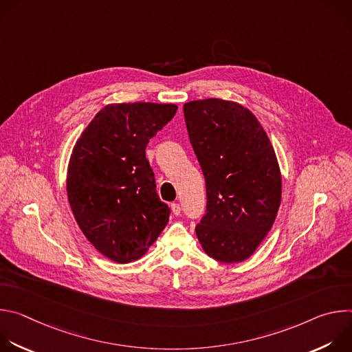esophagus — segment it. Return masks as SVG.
I'll use <instances>...</instances> for the list:
<instances>
[{
    "label": "esophagus",
    "mask_w": 352,
    "mask_h": 352,
    "mask_svg": "<svg viewBox=\"0 0 352 352\" xmlns=\"http://www.w3.org/2000/svg\"><path fill=\"white\" fill-rule=\"evenodd\" d=\"M171 212H173V214L179 216L181 214V206L178 204H171Z\"/></svg>",
    "instance_id": "obj_1"
}]
</instances>
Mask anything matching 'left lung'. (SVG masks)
<instances>
[{"label": "left lung", "mask_w": 352, "mask_h": 352, "mask_svg": "<svg viewBox=\"0 0 352 352\" xmlns=\"http://www.w3.org/2000/svg\"><path fill=\"white\" fill-rule=\"evenodd\" d=\"M189 140L206 181V214L196 226L205 252L223 263L252 255L281 202L274 148L258 118L221 98L184 104Z\"/></svg>", "instance_id": "1"}]
</instances>
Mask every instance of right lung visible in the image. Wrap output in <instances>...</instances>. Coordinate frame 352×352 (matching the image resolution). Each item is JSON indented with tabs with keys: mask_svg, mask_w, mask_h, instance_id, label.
Returning <instances> with one entry per match:
<instances>
[{
	"mask_svg": "<svg viewBox=\"0 0 352 352\" xmlns=\"http://www.w3.org/2000/svg\"><path fill=\"white\" fill-rule=\"evenodd\" d=\"M175 104L120 103L100 110L74 146L67 193L75 220L100 254L117 263L143 256L168 223L144 148Z\"/></svg>",
	"mask_w": 352,
	"mask_h": 352,
	"instance_id": "obj_1",
	"label": "right lung"
}]
</instances>
